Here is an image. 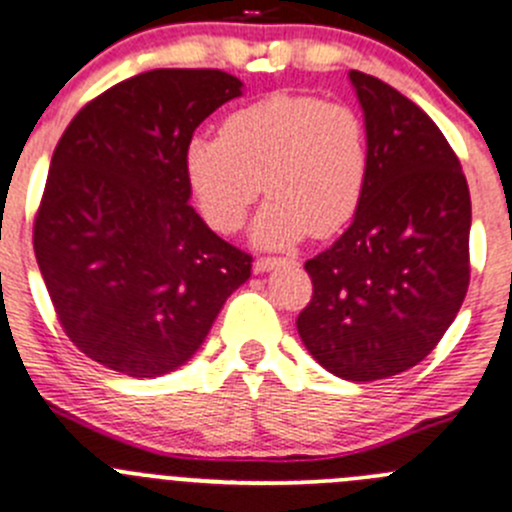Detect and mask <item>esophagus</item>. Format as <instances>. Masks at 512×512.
<instances>
[{"label": "esophagus", "instance_id": "esophagus-1", "mask_svg": "<svg viewBox=\"0 0 512 512\" xmlns=\"http://www.w3.org/2000/svg\"><path fill=\"white\" fill-rule=\"evenodd\" d=\"M279 264H286V259H256L253 261V271H256V274H264V271H271Z\"/></svg>", "mask_w": 512, "mask_h": 512}]
</instances>
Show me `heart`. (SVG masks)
Instances as JSON below:
<instances>
[{
	"instance_id": "1",
	"label": "heart",
	"mask_w": 512,
	"mask_h": 512,
	"mask_svg": "<svg viewBox=\"0 0 512 512\" xmlns=\"http://www.w3.org/2000/svg\"><path fill=\"white\" fill-rule=\"evenodd\" d=\"M183 165L203 218L221 233L246 223L264 180L271 198L253 223V243L279 248L309 231L332 236L357 216L369 148L352 107L269 95L228 115L221 138L193 135Z\"/></svg>"
}]
</instances>
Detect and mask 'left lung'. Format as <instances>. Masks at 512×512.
<instances>
[{
	"mask_svg": "<svg viewBox=\"0 0 512 512\" xmlns=\"http://www.w3.org/2000/svg\"><path fill=\"white\" fill-rule=\"evenodd\" d=\"M369 148L352 226L309 259L314 296L296 319L311 357L349 382L427 357L470 284V191L430 115L372 75L349 72Z\"/></svg>",
	"mask_w": 512,
	"mask_h": 512,
	"instance_id": "left-lung-1",
	"label": "left lung"
}]
</instances>
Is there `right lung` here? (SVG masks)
Segmentation results:
<instances>
[{"label": "right lung", "instance_id": "obj_1", "mask_svg": "<svg viewBox=\"0 0 512 512\" xmlns=\"http://www.w3.org/2000/svg\"><path fill=\"white\" fill-rule=\"evenodd\" d=\"M243 82L150 70L87 102L57 143L34 256L70 342L128 377H163L201 349L251 256L193 211L188 140Z\"/></svg>", "mask_w": 512, "mask_h": 512}]
</instances>
